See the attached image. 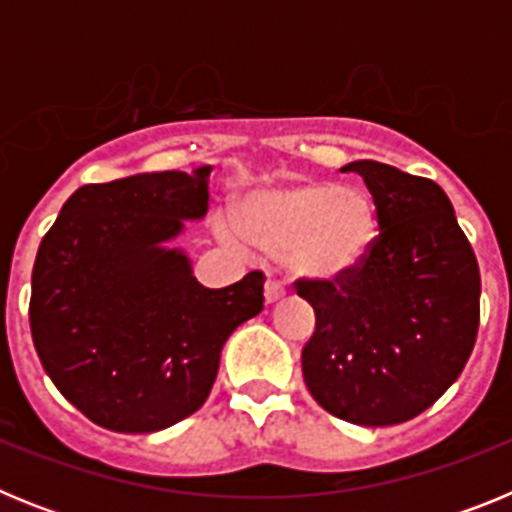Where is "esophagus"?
Instances as JSON below:
<instances>
[{
	"mask_svg": "<svg viewBox=\"0 0 512 512\" xmlns=\"http://www.w3.org/2000/svg\"><path fill=\"white\" fill-rule=\"evenodd\" d=\"M264 297H266V302H269V305H271V302L282 300V297H284V287L277 282V279H266Z\"/></svg>",
	"mask_w": 512,
	"mask_h": 512,
	"instance_id": "esophagus-1",
	"label": "esophagus"
}]
</instances>
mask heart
<instances>
[{
  "label": "heart",
  "instance_id": "1",
  "mask_svg": "<svg viewBox=\"0 0 512 512\" xmlns=\"http://www.w3.org/2000/svg\"><path fill=\"white\" fill-rule=\"evenodd\" d=\"M243 215L248 238L287 256V264L305 277L333 279L356 269L377 238L372 200L325 182H295L253 194ZM220 233L238 246L246 241L233 223H220Z\"/></svg>",
  "mask_w": 512,
  "mask_h": 512
}]
</instances>
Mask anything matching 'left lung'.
Returning <instances> with one entry per match:
<instances>
[{"mask_svg": "<svg viewBox=\"0 0 512 512\" xmlns=\"http://www.w3.org/2000/svg\"><path fill=\"white\" fill-rule=\"evenodd\" d=\"M364 179L379 233L356 269L295 282L315 310L302 377L320 408L356 425H397L428 410L472 354L479 266L449 197L379 161Z\"/></svg>", "mask_w": 512, "mask_h": 512, "instance_id": "left-lung-1", "label": "left lung"}]
</instances>
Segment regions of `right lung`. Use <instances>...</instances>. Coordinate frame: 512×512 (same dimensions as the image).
<instances>
[{"label":"right lung","instance_id":"obj_1","mask_svg":"<svg viewBox=\"0 0 512 512\" xmlns=\"http://www.w3.org/2000/svg\"><path fill=\"white\" fill-rule=\"evenodd\" d=\"M212 166L84 184L40 241L30 330L66 400L117 433H153L205 405L220 348L264 310V271L207 289L161 243L207 212Z\"/></svg>","mask_w":512,"mask_h":512}]
</instances>
